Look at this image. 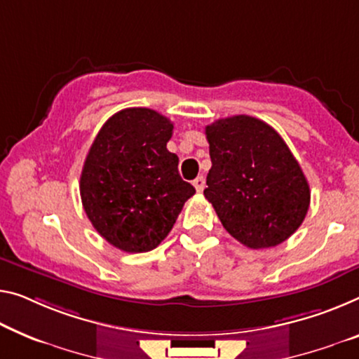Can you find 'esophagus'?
<instances>
[{"instance_id":"1","label":"esophagus","mask_w":359,"mask_h":359,"mask_svg":"<svg viewBox=\"0 0 359 359\" xmlns=\"http://www.w3.org/2000/svg\"><path fill=\"white\" fill-rule=\"evenodd\" d=\"M192 184H194L197 192H202L203 187H205V178H203V176H197V178L194 180V183H192Z\"/></svg>"}]
</instances>
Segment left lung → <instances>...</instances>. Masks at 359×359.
I'll return each mask as SVG.
<instances>
[{
  "mask_svg": "<svg viewBox=\"0 0 359 359\" xmlns=\"http://www.w3.org/2000/svg\"><path fill=\"white\" fill-rule=\"evenodd\" d=\"M212 168L203 196L228 233L249 249H268L300 228L310 186L273 126L250 115L205 128Z\"/></svg>",
  "mask_w": 359,
  "mask_h": 359,
  "instance_id": "1",
  "label": "left lung"
}]
</instances>
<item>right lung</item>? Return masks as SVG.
Returning <instances> with one entry per match:
<instances>
[{
	"instance_id": "obj_1",
	"label": "right lung",
	"mask_w": 359,
	"mask_h": 359,
	"mask_svg": "<svg viewBox=\"0 0 359 359\" xmlns=\"http://www.w3.org/2000/svg\"><path fill=\"white\" fill-rule=\"evenodd\" d=\"M172 135L173 123L146 107L120 110L99 130L81 170L80 196L110 245L128 253L156 249L196 194L167 149Z\"/></svg>"
}]
</instances>
